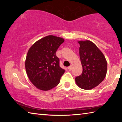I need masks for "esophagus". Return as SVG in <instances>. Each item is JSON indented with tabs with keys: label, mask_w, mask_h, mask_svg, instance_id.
Returning <instances> with one entry per match:
<instances>
[{
	"label": "esophagus",
	"mask_w": 122,
	"mask_h": 122,
	"mask_svg": "<svg viewBox=\"0 0 122 122\" xmlns=\"http://www.w3.org/2000/svg\"><path fill=\"white\" fill-rule=\"evenodd\" d=\"M68 69L69 71H71L72 69H73V66H70L69 67H68Z\"/></svg>",
	"instance_id": "obj_1"
}]
</instances>
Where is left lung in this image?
<instances>
[{"label": "left lung", "mask_w": 122, "mask_h": 122, "mask_svg": "<svg viewBox=\"0 0 122 122\" xmlns=\"http://www.w3.org/2000/svg\"><path fill=\"white\" fill-rule=\"evenodd\" d=\"M79 53L83 71L75 78L76 85L85 90L98 86L106 77L107 62L104 55L96 45L90 40H80Z\"/></svg>", "instance_id": "obj_1"}]
</instances>
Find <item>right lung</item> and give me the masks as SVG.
Returning a JSON list of instances; mask_svg holds the SVG:
<instances>
[{
  "instance_id": "add662e5",
  "label": "right lung",
  "mask_w": 122,
  "mask_h": 122,
  "mask_svg": "<svg viewBox=\"0 0 122 122\" xmlns=\"http://www.w3.org/2000/svg\"><path fill=\"white\" fill-rule=\"evenodd\" d=\"M64 41L63 38L50 35L36 41L28 49L25 60L26 73L39 89L49 90L60 83L65 71L60 67L55 53Z\"/></svg>"
}]
</instances>
